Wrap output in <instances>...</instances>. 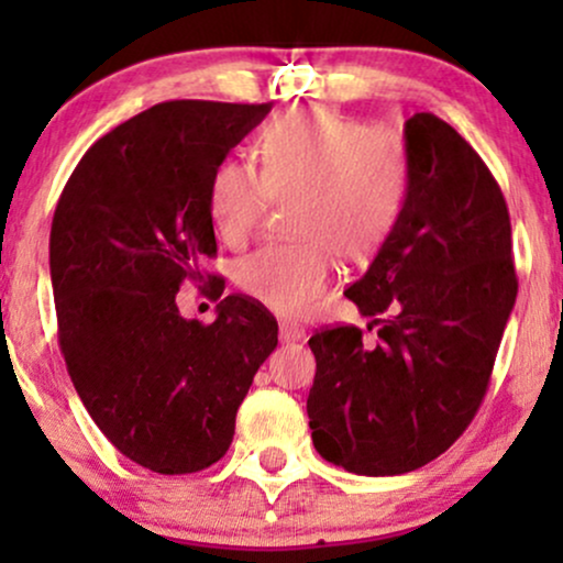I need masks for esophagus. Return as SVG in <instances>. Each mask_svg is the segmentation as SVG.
Listing matches in <instances>:
<instances>
[{
  "label": "esophagus",
  "mask_w": 563,
  "mask_h": 563,
  "mask_svg": "<svg viewBox=\"0 0 563 563\" xmlns=\"http://www.w3.org/2000/svg\"><path fill=\"white\" fill-rule=\"evenodd\" d=\"M307 339V331L296 322H280V341L283 344H294V341H303Z\"/></svg>",
  "instance_id": "34e87169"
}]
</instances>
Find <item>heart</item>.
Listing matches in <instances>:
<instances>
[{"mask_svg": "<svg viewBox=\"0 0 563 563\" xmlns=\"http://www.w3.org/2000/svg\"><path fill=\"white\" fill-rule=\"evenodd\" d=\"M260 164L224 161L209 183V214L219 235L243 245L269 206L288 203L299 243L267 245L238 267L251 299L277 314L318 303L346 260H367L397 224L407 192V158L386 134L360 121L307 108L277 119L260 142Z\"/></svg>", "mask_w": 563, "mask_h": 563, "instance_id": "heart-1", "label": "heart"}]
</instances>
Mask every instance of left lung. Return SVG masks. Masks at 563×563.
Returning <instances> with one entry per match:
<instances>
[{"mask_svg": "<svg viewBox=\"0 0 563 563\" xmlns=\"http://www.w3.org/2000/svg\"><path fill=\"white\" fill-rule=\"evenodd\" d=\"M407 192L391 235L346 299L378 328L309 339L314 450L363 476L407 474L466 431L487 394L516 303L510 219L500 185L448 121H405Z\"/></svg>", "mask_w": 563, "mask_h": 563, "instance_id": "1", "label": "left lung"}]
</instances>
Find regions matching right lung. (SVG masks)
Masks as SVG:
<instances>
[{"label": "right lung", "mask_w": 563, "mask_h": 563, "mask_svg": "<svg viewBox=\"0 0 563 563\" xmlns=\"http://www.w3.org/2000/svg\"><path fill=\"white\" fill-rule=\"evenodd\" d=\"M269 102L172 100L84 153L57 200L49 275L68 376L97 429L156 474H196L224 455L251 380L277 346L260 301L230 294L217 320H185L177 290L217 254L211 174Z\"/></svg>", "instance_id": "1"}]
</instances>
